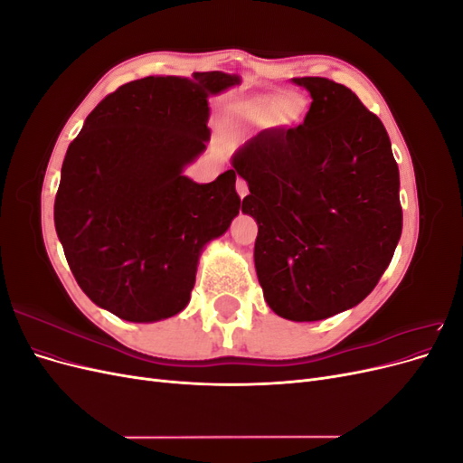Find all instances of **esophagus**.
<instances>
[{"mask_svg": "<svg viewBox=\"0 0 463 463\" xmlns=\"http://www.w3.org/2000/svg\"><path fill=\"white\" fill-rule=\"evenodd\" d=\"M235 189H237V194H240L241 199H243V197H247V193H249V185H247V181H245L243 177H237Z\"/></svg>", "mask_w": 463, "mask_h": 463, "instance_id": "esophagus-1", "label": "esophagus"}]
</instances>
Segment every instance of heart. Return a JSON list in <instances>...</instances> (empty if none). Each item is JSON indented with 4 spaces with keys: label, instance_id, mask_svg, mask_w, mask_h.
Segmentation results:
<instances>
[{
    "label": "heart",
    "instance_id": "b5f03b06",
    "mask_svg": "<svg viewBox=\"0 0 463 463\" xmlns=\"http://www.w3.org/2000/svg\"><path fill=\"white\" fill-rule=\"evenodd\" d=\"M303 114L305 102L299 96L276 100L270 94H250L228 108V119L240 129H253L269 121L276 128H293L303 119Z\"/></svg>",
    "mask_w": 463,
    "mask_h": 463
}]
</instances>
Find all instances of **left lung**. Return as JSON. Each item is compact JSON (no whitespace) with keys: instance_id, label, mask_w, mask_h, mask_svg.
<instances>
[{"instance_id":"1","label":"left lung","mask_w":463,"mask_h":463,"mask_svg":"<svg viewBox=\"0 0 463 463\" xmlns=\"http://www.w3.org/2000/svg\"><path fill=\"white\" fill-rule=\"evenodd\" d=\"M296 128L264 129L233 154L259 223L255 269L264 299L288 320L352 309L378 284L402 235L400 172L383 121L325 77Z\"/></svg>"}]
</instances>
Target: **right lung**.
I'll return each instance as SVG.
<instances>
[{
  "label": "right lung",
  "instance_id": "add662e5",
  "mask_svg": "<svg viewBox=\"0 0 463 463\" xmlns=\"http://www.w3.org/2000/svg\"><path fill=\"white\" fill-rule=\"evenodd\" d=\"M222 71L145 77L108 94L69 145L53 222L77 284L129 322L184 311L208 241L240 214L237 172L194 184L184 167L206 148L208 96Z\"/></svg>",
  "mask_w": 463,
  "mask_h": 463
}]
</instances>
